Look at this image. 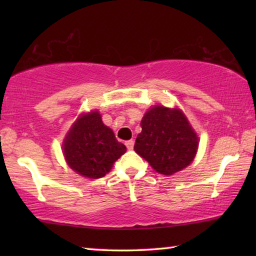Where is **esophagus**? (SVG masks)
Here are the masks:
<instances>
[{
	"instance_id": "34e87169",
	"label": "esophagus",
	"mask_w": 256,
	"mask_h": 256,
	"mask_svg": "<svg viewBox=\"0 0 256 256\" xmlns=\"http://www.w3.org/2000/svg\"><path fill=\"white\" fill-rule=\"evenodd\" d=\"M125 146H126V148L128 150H132L133 146H134V141L133 140H128V141L125 142Z\"/></svg>"
}]
</instances>
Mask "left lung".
Here are the masks:
<instances>
[{"instance_id":"1","label":"left lung","mask_w":256,"mask_h":256,"mask_svg":"<svg viewBox=\"0 0 256 256\" xmlns=\"http://www.w3.org/2000/svg\"><path fill=\"white\" fill-rule=\"evenodd\" d=\"M134 150L156 172L172 175L184 170L196 157L198 138L178 108L154 106L141 120Z\"/></svg>"}]
</instances>
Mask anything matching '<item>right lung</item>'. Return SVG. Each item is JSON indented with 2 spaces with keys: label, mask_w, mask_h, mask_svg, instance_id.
<instances>
[{
  "label": "right lung",
  "mask_w": 256,
  "mask_h": 256,
  "mask_svg": "<svg viewBox=\"0 0 256 256\" xmlns=\"http://www.w3.org/2000/svg\"><path fill=\"white\" fill-rule=\"evenodd\" d=\"M125 151L126 146L116 140L97 110L80 115L63 142V154L68 166L88 178L105 176Z\"/></svg>",
  "instance_id": "right-lung-1"
}]
</instances>
